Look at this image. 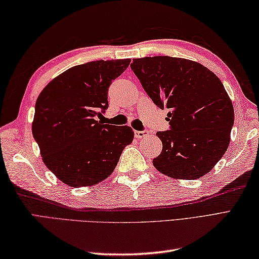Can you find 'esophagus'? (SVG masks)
<instances>
[{
	"label": "esophagus",
	"mask_w": 259,
	"mask_h": 259,
	"mask_svg": "<svg viewBox=\"0 0 259 259\" xmlns=\"http://www.w3.org/2000/svg\"><path fill=\"white\" fill-rule=\"evenodd\" d=\"M149 135V131L144 130V131H135V137L136 138H144V137H147Z\"/></svg>",
	"instance_id": "obj_1"
}]
</instances>
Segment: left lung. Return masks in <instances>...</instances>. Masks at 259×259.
<instances>
[{
  "label": "left lung",
  "mask_w": 259,
  "mask_h": 259,
  "mask_svg": "<svg viewBox=\"0 0 259 259\" xmlns=\"http://www.w3.org/2000/svg\"><path fill=\"white\" fill-rule=\"evenodd\" d=\"M131 70L153 103L169 109L170 130L158 131L162 151L152 160L176 179L205 176L226 152L234 107L218 76L202 64L171 57L135 59Z\"/></svg>",
  "instance_id": "1"
}]
</instances>
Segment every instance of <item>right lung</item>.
I'll return each mask as SVG.
<instances>
[{
  "label": "right lung",
  "instance_id": "right-lung-1",
  "mask_svg": "<svg viewBox=\"0 0 259 259\" xmlns=\"http://www.w3.org/2000/svg\"><path fill=\"white\" fill-rule=\"evenodd\" d=\"M130 59L75 65L54 78L37 97L32 134L43 162L70 187L97 185L113 172L134 140L128 125L97 120L108 108V90Z\"/></svg>",
  "mask_w": 259,
  "mask_h": 259
}]
</instances>
